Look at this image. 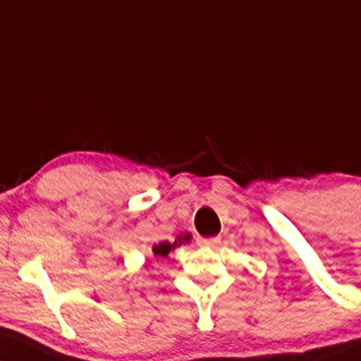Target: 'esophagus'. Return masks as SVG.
Returning <instances> with one entry per match:
<instances>
[{"mask_svg":"<svg viewBox=\"0 0 361 361\" xmlns=\"http://www.w3.org/2000/svg\"><path fill=\"white\" fill-rule=\"evenodd\" d=\"M219 242H220L219 237H210V238H202V237H200L198 238V244L203 245V247H214V245L219 244Z\"/></svg>","mask_w":361,"mask_h":361,"instance_id":"esophagus-1","label":"esophagus"}]
</instances>
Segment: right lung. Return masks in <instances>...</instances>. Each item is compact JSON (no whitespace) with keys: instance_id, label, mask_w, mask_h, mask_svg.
<instances>
[{"instance_id":"add662e5","label":"right lung","mask_w":361,"mask_h":361,"mask_svg":"<svg viewBox=\"0 0 361 361\" xmlns=\"http://www.w3.org/2000/svg\"><path fill=\"white\" fill-rule=\"evenodd\" d=\"M190 238H192V235H190V233H185V235L178 237L173 244H169V242H159V244L153 245V254L158 255V257H168L169 252L175 249L176 245H181L183 242H190Z\"/></svg>"}]
</instances>
